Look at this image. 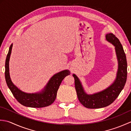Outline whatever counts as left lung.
Instances as JSON below:
<instances>
[{
	"instance_id": "8db88e82",
	"label": "left lung",
	"mask_w": 131,
	"mask_h": 131,
	"mask_svg": "<svg viewBox=\"0 0 131 131\" xmlns=\"http://www.w3.org/2000/svg\"><path fill=\"white\" fill-rule=\"evenodd\" d=\"M106 39L115 47V51L118 60L117 75L113 84L101 92L93 94L92 95H88L84 92L78 78L73 74L78 98L80 102L87 108H101L112 104L118 97L126 83L127 62L126 56L122 44L113 33L106 34Z\"/></svg>"
}]
</instances>
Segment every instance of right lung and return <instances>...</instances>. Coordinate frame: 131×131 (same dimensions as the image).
<instances>
[{
    "instance_id": "add662e5",
    "label": "right lung",
    "mask_w": 131,
    "mask_h": 131,
    "mask_svg": "<svg viewBox=\"0 0 131 131\" xmlns=\"http://www.w3.org/2000/svg\"><path fill=\"white\" fill-rule=\"evenodd\" d=\"M11 44L5 63V78L7 84L13 96L21 105L31 107H43L51 105L56 98L57 92L62 80L70 75V71L65 70L54 75L47 83L44 90L38 93H26L17 88L11 81L9 72V61L12 51Z\"/></svg>"
}]
</instances>
